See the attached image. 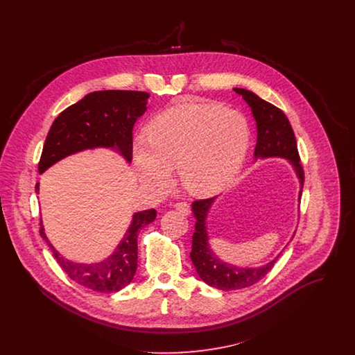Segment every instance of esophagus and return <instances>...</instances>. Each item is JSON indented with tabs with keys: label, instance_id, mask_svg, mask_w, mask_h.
<instances>
[{
	"label": "esophagus",
	"instance_id": "34e87169",
	"mask_svg": "<svg viewBox=\"0 0 355 355\" xmlns=\"http://www.w3.org/2000/svg\"><path fill=\"white\" fill-rule=\"evenodd\" d=\"M175 207L179 211L184 213V214H190L191 213V206H190V203H187L186 201H179V202L175 203Z\"/></svg>",
	"mask_w": 355,
	"mask_h": 355
}]
</instances>
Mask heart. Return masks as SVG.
Returning <instances> with one entry per match:
<instances>
[{
	"instance_id": "1",
	"label": "heart",
	"mask_w": 355,
	"mask_h": 355,
	"mask_svg": "<svg viewBox=\"0 0 355 355\" xmlns=\"http://www.w3.org/2000/svg\"><path fill=\"white\" fill-rule=\"evenodd\" d=\"M248 117L217 103L179 102L159 113L139 138L134 161L141 180L155 190L172 184L178 164L183 186L194 194L223 190L239 172L249 150Z\"/></svg>"
}]
</instances>
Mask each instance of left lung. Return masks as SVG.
Listing matches in <instances>:
<instances>
[{
    "mask_svg": "<svg viewBox=\"0 0 355 355\" xmlns=\"http://www.w3.org/2000/svg\"><path fill=\"white\" fill-rule=\"evenodd\" d=\"M238 94L243 97V100L252 107L254 119L257 121V145L254 155L257 158L263 157H284L288 158L301 180V196L304 187V172L301 164V157L298 153L297 139L294 135V130L282 109L259 98L245 89H234ZM214 201V197L198 200L193 203V211L197 218L196 232L193 235V249H191V261L206 284L210 287L231 291V290H242L259 282L262 277L268 275V272L273 268L276 259L261 268H236L234 265L225 263L220 261L207 243V232L205 227V217L210 205Z\"/></svg>",
    "mask_w": 355,
    "mask_h": 355,
    "instance_id": "8db88e82",
    "label": "left lung"
}]
</instances>
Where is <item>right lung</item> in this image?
Wrapping results in <instances>:
<instances>
[{"label": "right lung", "mask_w": 355, "mask_h": 355, "mask_svg": "<svg viewBox=\"0 0 355 355\" xmlns=\"http://www.w3.org/2000/svg\"><path fill=\"white\" fill-rule=\"evenodd\" d=\"M148 93L105 90L87 94L53 121L46 137L38 171L42 173L58 159L93 148H116L127 161L132 159V128L146 110ZM40 183L35 186L38 193ZM154 209L134 214L132 223L116 252L98 263H75L65 259L51 246L44 227L40 234L62 270L78 284L98 293H116L128 286L138 265V235L154 221Z\"/></svg>", "instance_id": "obj_1"}]
</instances>
